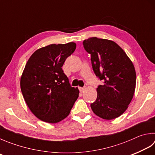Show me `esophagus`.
I'll use <instances>...</instances> for the list:
<instances>
[{
    "instance_id": "obj_1",
    "label": "esophagus",
    "mask_w": 155,
    "mask_h": 155,
    "mask_svg": "<svg viewBox=\"0 0 155 155\" xmlns=\"http://www.w3.org/2000/svg\"><path fill=\"white\" fill-rule=\"evenodd\" d=\"M85 87H79V90H80V92H83L85 90Z\"/></svg>"
}]
</instances>
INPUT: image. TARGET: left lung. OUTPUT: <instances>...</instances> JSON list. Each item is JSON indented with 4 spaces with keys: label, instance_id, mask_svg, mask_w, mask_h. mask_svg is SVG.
<instances>
[{
    "label": "left lung",
    "instance_id": "1",
    "mask_svg": "<svg viewBox=\"0 0 155 155\" xmlns=\"http://www.w3.org/2000/svg\"><path fill=\"white\" fill-rule=\"evenodd\" d=\"M91 54L96 76L104 80L97 88V98L90 104L101 118L110 120L123 114L132 101L136 88V75L132 61L117 44L112 40L90 38L83 42Z\"/></svg>",
    "mask_w": 155,
    "mask_h": 155
}]
</instances>
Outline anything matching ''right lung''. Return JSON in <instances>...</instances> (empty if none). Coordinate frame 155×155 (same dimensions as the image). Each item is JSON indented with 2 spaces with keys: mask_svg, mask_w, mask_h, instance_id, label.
<instances>
[{
  "mask_svg": "<svg viewBox=\"0 0 155 155\" xmlns=\"http://www.w3.org/2000/svg\"><path fill=\"white\" fill-rule=\"evenodd\" d=\"M75 48V42L44 46L31 55L23 71V98L31 113L46 123L66 118L79 96L78 88L71 87L61 68Z\"/></svg>",
  "mask_w": 155,
  "mask_h": 155,
  "instance_id": "1",
  "label": "right lung"
}]
</instances>
